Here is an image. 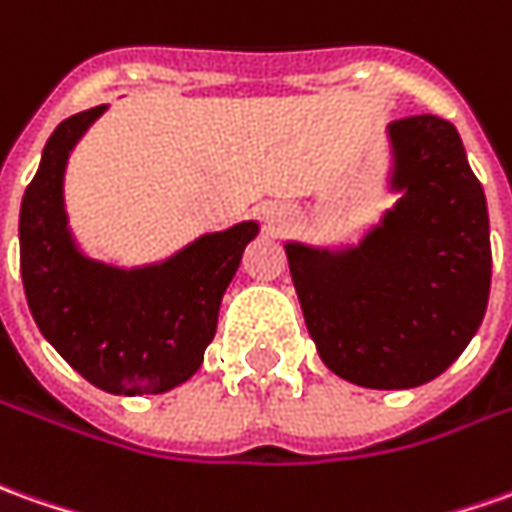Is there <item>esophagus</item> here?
<instances>
[{"mask_svg":"<svg viewBox=\"0 0 512 512\" xmlns=\"http://www.w3.org/2000/svg\"><path fill=\"white\" fill-rule=\"evenodd\" d=\"M294 221H297V215H294V210L288 204H274L266 212V232L274 235V238H280V235H285L288 229L294 227Z\"/></svg>","mask_w":512,"mask_h":512,"instance_id":"1","label":"esophagus"}]
</instances>
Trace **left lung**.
I'll list each match as a JSON object with an SVG mask.
<instances>
[{
	"mask_svg": "<svg viewBox=\"0 0 512 512\" xmlns=\"http://www.w3.org/2000/svg\"><path fill=\"white\" fill-rule=\"evenodd\" d=\"M398 201L350 246L288 241L316 353L367 389H412L460 358L490 294L485 190L457 128L434 114L387 125Z\"/></svg>",
	"mask_w": 512,
	"mask_h": 512,
	"instance_id": "1",
	"label": "left lung"
}]
</instances>
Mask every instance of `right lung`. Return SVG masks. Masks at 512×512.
Wrapping results in <instances>:
<instances>
[{
	"instance_id": "1",
	"label": "right lung",
	"mask_w": 512,
	"mask_h": 512,
	"mask_svg": "<svg viewBox=\"0 0 512 512\" xmlns=\"http://www.w3.org/2000/svg\"><path fill=\"white\" fill-rule=\"evenodd\" d=\"M106 106L66 117L44 145L19 212L30 314L66 364L111 395H162L193 378L218 328L224 291L260 224L207 232L148 266L89 257L69 229L66 162Z\"/></svg>"
}]
</instances>
